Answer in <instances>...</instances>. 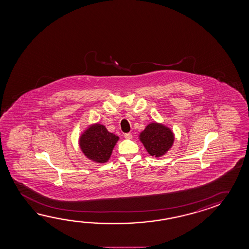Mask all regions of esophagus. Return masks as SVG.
Returning a JSON list of instances; mask_svg holds the SVG:
<instances>
[{"label": "esophagus", "mask_w": 249, "mask_h": 249, "mask_svg": "<svg viewBox=\"0 0 249 249\" xmlns=\"http://www.w3.org/2000/svg\"><path fill=\"white\" fill-rule=\"evenodd\" d=\"M124 139H132V135H131V133H124Z\"/></svg>", "instance_id": "esophagus-1"}]
</instances>
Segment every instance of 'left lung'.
<instances>
[{"label": "left lung", "instance_id": "obj_1", "mask_svg": "<svg viewBox=\"0 0 249 249\" xmlns=\"http://www.w3.org/2000/svg\"><path fill=\"white\" fill-rule=\"evenodd\" d=\"M139 139L148 153L158 158L164 155L172 147L174 135L168 127L158 123H152L140 133Z\"/></svg>", "mask_w": 249, "mask_h": 249}]
</instances>
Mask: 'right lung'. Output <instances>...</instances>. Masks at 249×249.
I'll use <instances>...</instances> for the list:
<instances>
[{
  "label": "right lung",
  "mask_w": 249,
  "mask_h": 249,
  "mask_svg": "<svg viewBox=\"0 0 249 249\" xmlns=\"http://www.w3.org/2000/svg\"><path fill=\"white\" fill-rule=\"evenodd\" d=\"M118 139V136L107 131L106 126L96 124L81 135L79 145L88 159L97 163H106Z\"/></svg>",
  "instance_id": "1"
}]
</instances>
